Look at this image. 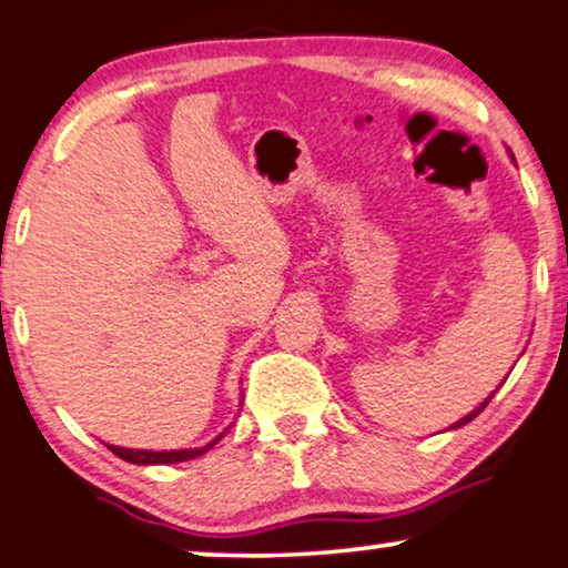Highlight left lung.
Segmentation results:
<instances>
[{
  "label": "left lung",
  "mask_w": 568,
  "mask_h": 568,
  "mask_svg": "<svg viewBox=\"0 0 568 568\" xmlns=\"http://www.w3.org/2000/svg\"><path fill=\"white\" fill-rule=\"evenodd\" d=\"M511 160H514V156H511ZM500 385H504V383H500ZM495 390H498V387H495ZM495 390H493V393H490V396H487V398H485V400H483V404H479V406H477V408H475V412H469V414H466V416H464V419H458V422H454V425H450V427H448V429H458V427H464V425H469V422H471V419H475V416H477V414H479V412H483V408H485V406H487V404H490V398H493V396H495Z\"/></svg>",
  "instance_id": "8db88e82"
}]
</instances>
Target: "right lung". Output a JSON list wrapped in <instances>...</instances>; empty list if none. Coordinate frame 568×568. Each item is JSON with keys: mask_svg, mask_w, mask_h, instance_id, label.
<instances>
[{"mask_svg": "<svg viewBox=\"0 0 568 568\" xmlns=\"http://www.w3.org/2000/svg\"><path fill=\"white\" fill-rule=\"evenodd\" d=\"M227 433V429H225ZM225 433L214 437L212 443L201 445V448H178V450H143V448H120V445H110L106 443V448L112 450L114 456H120L123 462L128 464H139V466H156V464H181V462H191V458H199L204 456L206 450L214 448L222 437H225Z\"/></svg>", "mask_w": 568, "mask_h": 568, "instance_id": "obj_1", "label": "right lung"}]
</instances>
